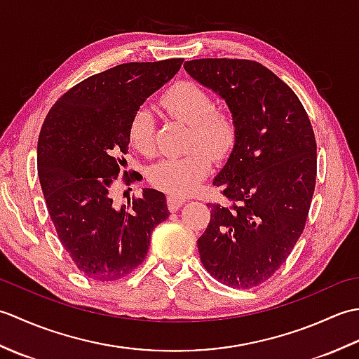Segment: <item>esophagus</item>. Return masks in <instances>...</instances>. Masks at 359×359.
<instances>
[{"instance_id":"1","label":"esophagus","mask_w":359,"mask_h":359,"mask_svg":"<svg viewBox=\"0 0 359 359\" xmlns=\"http://www.w3.org/2000/svg\"><path fill=\"white\" fill-rule=\"evenodd\" d=\"M187 202L185 197H177V196H168V208L170 211H177L182 205Z\"/></svg>"}]
</instances>
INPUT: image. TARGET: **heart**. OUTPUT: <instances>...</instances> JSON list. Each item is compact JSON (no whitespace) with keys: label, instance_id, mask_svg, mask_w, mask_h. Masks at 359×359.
I'll use <instances>...</instances> for the list:
<instances>
[{"label":"heart","instance_id":"b5f03b06","mask_svg":"<svg viewBox=\"0 0 359 359\" xmlns=\"http://www.w3.org/2000/svg\"><path fill=\"white\" fill-rule=\"evenodd\" d=\"M162 104L172 116L191 125L184 156L165 157L152 165L148 180L152 187L171 196L191 194L211 170V156L225 157L234 143V123L230 114L216 111L212 97L193 81H179L166 90ZM129 142L144 156L156 149L154 117L148 109H139L129 125Z\"/></svg>","mask_w":359,"mask_h":359}]
</instances>
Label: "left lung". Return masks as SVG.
Returning <instances> with one entry per match:
<instances>
[{
  "label": "left lung",
  "mask_w": 359,
  "mask_h": 359,
  "mask_svg": "<svg viewBox=\"0 0 359 359\" xmlns=\"http://www.w3.org/2000/svg\"><path fill=\"white\" fill-rule=\"evenodd\" d=\"M184 67L224 98L234 123L233 151L212 180L231 205H210L201 261L225 285L256 287L280 269L306 226L316 184L313 129L299 98L261 63L201 58Z\"/></svg>",
  "instance_id": "left-lung-1"
}]
</instances>
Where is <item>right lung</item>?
Segmentation results:
<instances>
[{"instance_id":"1","label":"right lung","mask_w":359,"mask_h":359,"mask_svg":"<svg viewBox=\"0 0 359 359\" xmlns=\"http://www.w3.org/2000/svg\"><path fill=\"white\" fill-rule=\"evenodd\" d=\"M182 62L125 63L90 75L44 118L36 148L43 196L60 242L89 279L117 280L134 271L147 257L152 230L170 216L157 189L144 188L140 199L118 208L111 188L120 174L128 177L121 166L134 114Z\"/></svg>"}]
</instances>
